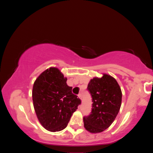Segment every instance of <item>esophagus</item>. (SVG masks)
Returning <instances> with one entry per match:
<instances>
[{
  "instance_id": "esophagus-1",
  "label": "esophagus",
  "mask_w": 153,
  "mask_h": 153,
  "mask_svg": "<svg viewBox=\"0 0 153 153\" xmlns=\"http://www.w3.org/2000/svg\"><path fill=\"white\" fill-rule=\"evenodd\" d=\"M78 98H79L80 99H81V100H82V93H81V92H80V93L78 94Z\"/></svg>"
}]
</instances>
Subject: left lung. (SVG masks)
Returning a JSON list of instances; mask_svg holds the SVG:
<instances>
[{"instance_id": "left-lung-1", "label": "left lung", "mask_w": 153, "mask_h": 153, "mask_svg": "<svg viewBox=\"0 0 153 153\" xmlns=\"http://www.w3.org/2000/svg\"><path fill=\"white\" fill-rule=\"evenodd\" d=\"M87 90L92 96V111L84 117V128L92 133L107 129L117 115L121 108L122 92L116 80L107 74L91 79Z\"/></svg>"}]
</instances>
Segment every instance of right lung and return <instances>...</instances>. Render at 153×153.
Masks as SVG:
<instances>
[{
    "instance_id": "right-lung-1",
    "label": "right lung",
    "mask_w": 153,
    "mask_h": 153,
    "mask_svg": "<svg viewBox=\"0 0 153 153\" xmlns=\"http://www.w3.org/2000/svg\"><path fill=\"white\" fill-rule=\"evenodd\" d=\"M58 68H50L37 78L32 89L34 108L39 123L52 132L65 128L81 100Z\"/></svg>"
}]
</instances>
